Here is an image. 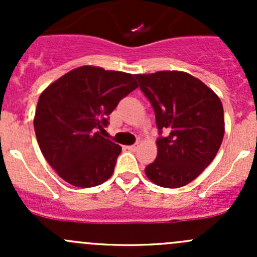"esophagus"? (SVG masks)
Instances as JSON below:
<instances>
[{"label": "esophagus", "mask_w": 257, "mask_h": 257, "mask_svg": "<svg viewBox=\"0 0 257 257\" xmlns=\"http://www.w3.org/2000/svg\"><path fill=\"white\" fill-rule=\"evenodd\" d=\"M138 148H139V144L137 143V144H133V145H129V147H126V149L131 150V152H136V150H138Z\"/></svg>", "instance_id": "esophagus-1"}]
</instances>
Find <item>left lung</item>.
<instances>
[{"instance_id":"left-lung-1","label":"left lung","mask_w":257,"mask_h":257,"mask_svg":"<svg viewBox=\"0 0 257 257\" xmlns=\"http://www.w3.org/2000/svg\"><path fill=\"white\" fill-rule=\"evenodd\" d=\"M136 78L154 108L159 134L168 132L158 138L157 159L145 168V175L163 188L186 185L214 160L222 143L221 100L186 72L159 71Z\"/></svg>"}]
</instances>
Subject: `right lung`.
<instances>
[{"mask_svg": "<svg viewBox=\"0 0 257 257\" xmlns=\"http://www.w3.org/2000/svg\"><path fill=\"white\" fill-rule=\"evenodd\" d=\"M138 87L133 74L82 66L54 80L40 95L36 108V138L48 164L77 188L108 180L120 145L98 132L119 100Z\"/></svg>", "mask_w": 257, "mask_h": 257, "instance_id": "add662e5", "label": "right lung"}]
</instances>
